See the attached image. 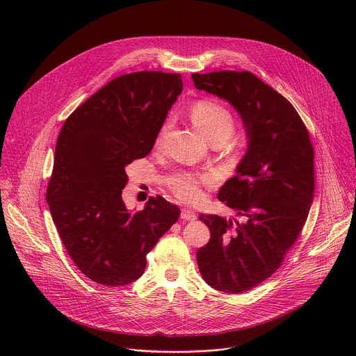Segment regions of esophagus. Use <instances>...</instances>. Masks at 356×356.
<instances>
[{"label":"esophagus","instance_id":"obj_1","mask_svg":"<svg viewBox=\"0 0 356 356\" xmlns=\"http://www.w3.org/2000/svg\"><path fill=\"white\" fill-rule=\"evenodd\" d=\"M181 218L185 219V220H196V219H197V215H196L195 211L188 209V208H184L182 212H181Z\"/></svg>","mask_w":356,"mask_h":356}]
</instances>
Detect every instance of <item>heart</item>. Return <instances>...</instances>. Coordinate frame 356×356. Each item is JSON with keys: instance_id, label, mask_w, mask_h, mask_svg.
<instances>
[{"instance_id": "b5f03b06", "label": "heart", "mask_w": 356, "mask_h": 356, "mask_svg": "<svg viewBox=\"0 0 356 356\" xmlns=\"http://www.w3.org/2000/svg\"><path fill=\"white\" fill-rule=\"evenodd\" d=\"M191 120L193 124L202 131L204 137L209 141H219L225 143L234 131V116L232 112L222 104L216 100L203 99L195 102L189 111ZM167 130V123H164L157 133L156 144H159ZM209 175H182L174 185V192L178 197L196 203L203 199L204 185L211 182Z\"/></svg>"}]
</instances>
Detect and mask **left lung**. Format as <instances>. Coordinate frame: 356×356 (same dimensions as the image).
Returning <instances> with one entry per match:
<instances>
[{
    "mask_svg": "<svg viewBox=\"0 0 356 356\" xmlns=\"http://www.w3.org/2000/svg\"><path fill=\"white\" fill-rule=\"evenodd\" d=\"M192 79L199 90L229 102L247 133L237 175L218 193L236 216L202 213L211 238L196 254L209 286L241 293L273 275L298 240L314 200V149L295 106L252 72L193 74Z\"/></svg>",
    "mask_w": 356,
    "mask_h": 356,
    "instance_id": "8db88e82",
    "label": "left lung"
}]
</instances>
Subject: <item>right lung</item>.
<instances>
[{"label":"right lung","mask_w":356,"mask_h":356,"mask_svg":"<svg viewBox=\"0 0 356 356\" xmlns=\"http://www.w3.org/2000/svg\"><path fill=\"white\" fill-rule=\"evenodd\" d=\"M182 86L181 74L118 76L79 105L60 130L47 200L67 252L97 284L122 286L138 280L147 254L181 215L161 196L131 212L122 191L126 165L152 151Z\"/></svg>","instance_id":"add662e5"}]
</instances>
